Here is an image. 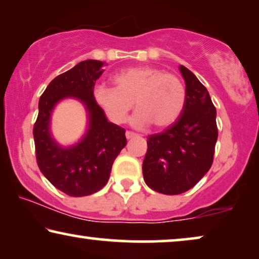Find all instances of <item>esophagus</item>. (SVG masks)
I'll return each mask as SVG.
<instances>
[{"instance_id":"esophagus-1","label":"esophagus","mask_w":259,"mask_h":259,"mask_svg":"<svg viewBox=\"0 0 259 259\" xmlns=\"http://www.w3.org/2000/svg\"><path fill=\"white\" fill-rule=\"evenodd\" d=\"M136 136H137V135L133 133V131H126V133H125V137L128 138V140H130V138H133V137H136Z\"/></svg>"}]
</instances>
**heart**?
<instances>
[{
    "label": "heart",
    "instance_id": "heart-1",
    "mask_svg": "<svg viewBox=\"0 0 259 259\" xmlns=\"http://www.w3.org/2000/svg\"><path fill=\"white\" fill-rule=\"evenodd\" d=\"M115 88L98 85L95 100L109 118L123 123L134 107L138 110L131 118L136 128L151 123L156 129H165L180 118L184 110L187 92L176 75L156 67H133L119 71L112 77Z\"/></svg>",
    "mask_w": 259,
    "mask_h": 259
}]
</instances>
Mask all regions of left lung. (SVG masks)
Returning a JSON list of instances; mask_svg holds the SVG:
<instances>
[{
	"mask_svg": "<svg viewBox=\"0 0 259 259\" xmlns=\"http://www.w3.org/2000/svg\"><path fill=\"white\" fill-rule=\"evenodd\" d=\"M185 81L184 110L176 123L148 137L143 161L144 182L164 195L190 190L212 165L218 137L216 108L198 78L181 65Z\"/></svg>",
	"mask_w": 259,
	"mask_h": 259,
	"instance_id": "8db88e82",
	"label": "left lung"
}]
</instances>
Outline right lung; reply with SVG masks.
I'll return each instance as SVG.
<instances>
[{
    "label": "right lung",
    "instance_id": "right-lung-1",
    "mask_svg": "<svg viewBox=\"0 0 259 259\" xmlns=\"http://www.w3.org/2000/svg\"><path fill=\"white\" fill-rule=\"evenodd\" d=\"M103 62L87 60L58 75L47 87L38 102V115L32 129L37 165L47 180L68 196L95 194L107 184L112 163L126 144L125 130L108 122L94 97ZM76 97L90 112V129L78 145L63 149L49 133L50 115L62 98Z\"/></svg>",
    "mask_w": 259,
    "mask_h": 259
}]
</instances>
